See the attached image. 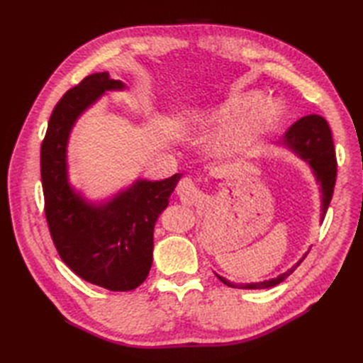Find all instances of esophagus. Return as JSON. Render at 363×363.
<instances>
[{"mask_svg": "<svg viewBox=\"0 0 363 363\" xmlns=\"http://www.w3.org/2000/svg\"><path fill=\"white\" fill-rule=\"evenodd\" d=\"M176 194L181 198L184 204H195L203 198V191L198 189L196 184L190 177H184L176 187Z\"/></svg>", "mask_w": 363, "mask_h": 363, "instance_id": "obj_1", "label": "esophagus"}]
</instances>
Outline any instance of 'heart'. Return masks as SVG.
<instances>
[{
    "instance_id": "1",
    "label": "heart",
    "mask_w": 363,
    "mask_h": 363,
    "mask_svg": "<svg viewBox=\"0 0 363 363\" xmlns=\"http://www.w3.org/2000/svg\"><path fill=\"white\" fill-rule=\"evenodd\" d=\"M282 117L284 106L279 99L248 94L233 99L211 120L223 128L230 143L252 146L273 133Z\"/></svg>"
}]
</instances>
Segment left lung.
Wrapping results in <instances>:
<instances>
[{"instance_id": "left-lung-1", "label": "left lung", "mask_w": 363, "mask_h": 363, "mask_svg": "<svg viewBox=\"0 0 363 363\" xmlns=\"http://www.w3.org/2000/svg\"><path fill=\"white\" fill-rule=\"evenodd\" d=\"M281 145L311 167L315 179H317L321 189V221H323L328 207L330 204V199H333L335 177H337V160H335V152H334V142H333V134H330V128L328 125V121L323 117H320V115H315V113L299 118L296 123H293L287 133L284 134ZM299 264L291 267L290 269H287V272L279 274L277 277H273V279H268L264 282L234 284V282H229L220 274H217V277L223 284H226L228 287L252 289V290L269 289V287H274L277 284H281L285 277L295 272V268Z\"/></svg>"}]
</instances>
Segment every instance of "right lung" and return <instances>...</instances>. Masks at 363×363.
<instances>
[{
	"label": "right lung",
	"mask_w": 363,
	"mask_h": 363,
	"mask_svg": "<svg viewBox=\"0 0 363 363\" xmlns=\"http://www.w3.org/2000/svg\"><path fill=\"white\" fill-rule=\"evenodd\" d=\"M125 89L107 72L84 78L54 107L40 151L45 215L60 259L84 281L112 291L134 290L146 279L154 225L182 176L138 177L101 201H90L70 184L67 148L74 123L106 91Z\"/></svg>",
	"instance_id": "add662e5"
}]
</instances>
